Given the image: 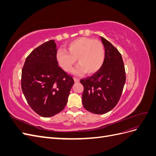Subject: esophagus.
Returning <instances> with one entry per match:
<instances>
[{"instance_id":"34e87169","label":"esophagus","mask_w":156,"mask_h":156,"mask_svg":"<svg viewBox=\"0 0 156 156\" xmlns=\"http://www.w3.org/2000/svg\"><path fill=\"white\" fill-rule=\"evenodd\" d=\"M74 81L75 83H79L80 81V80L78 79V78H76V77H74Z\"/></svg>"}]
</instances>
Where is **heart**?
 I'll list each match as a JSON object with an SVG mask.
<instances>
[{
    "label": "heart",
    "instance_id": "obj_1",
    "mask_svg": "<svg viewBox=\"0 0 156 156\" xmlns=\"http://www.w3.org/2000/svg\"><path fill=\"white\" fill-rule=\"evenodd\" d=\"M104 46L100 40L89 37H79L69 42L66 50L60 49L56 53V60L60 66L66 72L72 70L77 62L79 64L74 70L75 74H94L101 68L105 60Z\"/></svg>",
    "mask_w": 156,
    "mask_h": 156
}]
</instances>
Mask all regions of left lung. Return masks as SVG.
Returning <instances> with one entry per match:
<instances>
[{"mask_svg": "<svg viewBox=\"0 0 156 156\" xmlns=\"http://www.w3.org/2000/svg\"><path fill=\"white\" fill-rule=\"evenodd\" d=\"M100 37L105 48L104 62L98 72L80 81L84 87L83 107L97 115L105 114L116 105L126 83L125 68L121 54L109 41Z\"/></svg>", "mask_w": 156, "mask_h": 156, "instance_id": "1", "label": "left lung"}]
</instances>
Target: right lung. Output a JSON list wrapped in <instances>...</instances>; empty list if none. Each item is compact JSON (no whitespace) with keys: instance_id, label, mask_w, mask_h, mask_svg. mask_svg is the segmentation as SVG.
<instances>
[{"instance_id":"1","label":"right lung","mask_w":156,"mask_h":156,"mask_svg":"<svg viewBox=\"0 0 156 156\" xmlns=\"http://www.w3.org/2000/svg\"><path fill=\"white\" fill-rule=\"evenodd\" d=\"M54 40L46 41L27 56L22 69L21 88L32 109L43 117L62 111L74 84L72 76L58 66Z\"/></svg>"}]
</instances>
